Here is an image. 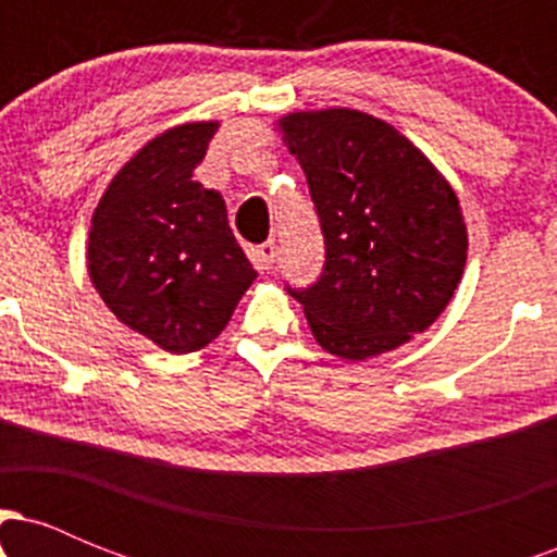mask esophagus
Wrapping results in <instances>:
<instances>
[{
	"label": "esophagus",
	"mask_w": 557,
	"mask_h": 557,
	"mask_svg": "<svg viewBox=\"0 0 557 557\" xmlns=\"http://www.w3.org/2000/svg\"><path fill=\"white\" fill-rule=\"evenodd\" d=\"M257 257H259L261 270L270 272L272 267H274V261H277V243H274V240L261 243V246L257 248Z\"/></svg>",
	"instance_id": "34e87169"
}]
</instances>
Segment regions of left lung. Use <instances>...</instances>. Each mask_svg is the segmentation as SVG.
Instances as JSON below:
<instances>
[{
    "instance_id": "8db88e82",
    "label": "left lung",
    "mask_w": 557,
    "mask_h": 557,
    "mask_svg": "<svg viewBox=\"0 0 557 557\" xmlns=\"http://www.w3.org/2000/svg\"><path fill=\"white\" fill-rule=\"evenodd\" d=\"M277 127L327 246L322 277L287 287L311 335L348 361L400 348L461 283L469 235L456 190L398 127L367 112H290Z\"/></svg>"
}]
</instances>
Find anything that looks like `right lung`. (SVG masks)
<instances>
[{"mask_svg":"<svg viewBox=\"0 0 557 557\" xmlns=\"http://www.w3.org/2000/svg\"><path fill=\"white\" fill-rule=\"evenodd\" d=\"M220 123L159 133L107 185L88 230V274L125 327L194 354L227 327L257 280L225 198L194 181Z\"/></svg>","mask_w":557,"mask_h":557,"instance_id":"add662e5","label":"right lung"}]
</instances>
